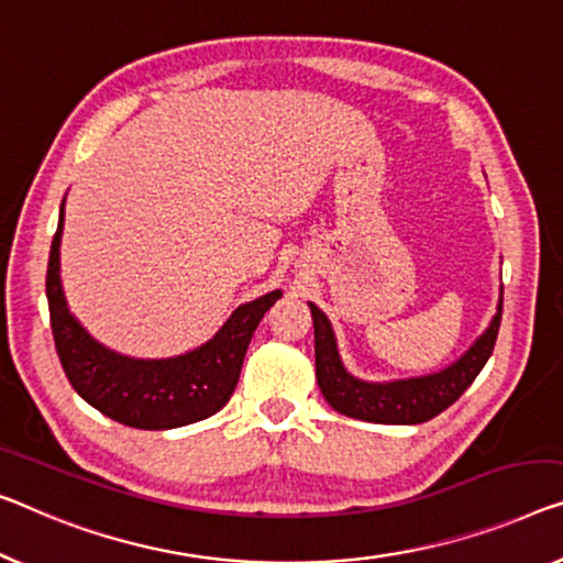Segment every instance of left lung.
I'll return each mask as SVG.
<instances>
[{
	"label": "left lung",
	"instance_id": "left-lung-1",
	"mask_svg": "<svg viewBox=\"0 0 563 563\" xmlns=\"http://www.w3.org/2000/svg\"><path fill=\"white\" fill-rule=\"evenodd\" d=\"M308 306L316 333V379L325 401L335 412L376 424H419L455 405L490 358L503 313V300H498V313L481 339L455 364L440 372L397 382H364L343 366L331 321L323 310L313 303Z\"/></svg>",
	"mask_w": 563,
	"mask_h": 563
}]
</instances>
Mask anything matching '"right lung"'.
Returning <instances> with one entry per match:
<instances>
[{"mask_svg": "<svg viewBox=\"0 0 563 563\" xmlns=\"http://www.w3.org/2000/svg\"><path fill=\"white\" fill-rule=\"evenodd\" d=\"M63 220L65 199L49 247L45 290L55 349L73 389L98 412L136 430H174L220 412L238 387L257 323L283 292L273 290L242 303L214 339L189 354L172 358L123 356L98 343L67 308L60 283Z\"/></svg>", "mask_w": 563, "mask_h": 563, "instance_id": "right-lung-1", "label": "right lung"}]
</instances>
